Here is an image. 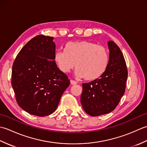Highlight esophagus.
I'll list each match as a JSON object with an SVG mask.
<instances>
[{
	"instance_id": "obj_1",
	"label": "esophagus",
	"mask_w": 147,
	"mask_h": 147,
	"mask_svg": "<svg viewBox=\"0 0 147 147\" xmlns=\"http://www.w3.org/2000/svg\"><path fill=\"white\" fill-rule=\"evenodd\" d=\"M70 82H71V85H76V84H77V82H76V81L73 80H71Z\"/></svg>"
}]
</instances>
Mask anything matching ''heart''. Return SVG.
<instances>
[{"label": "heart", "mask_w": 147, "mask_h": 147, "mask_svg": "<svg viewBox=\"0 0 147 147\" xmlns=\"http://www.w3.org/2000/svg\"><path fill=\"white\" fill-rule=\"evenodd\" d=\"M54 61L62 73H67L75 66L78 77L92 81L104 73L109 64V55L107 49L95 43L69 42L64 45V52H56Z\"/></svg>", "instance_id": "heart-1"}]
</instances>
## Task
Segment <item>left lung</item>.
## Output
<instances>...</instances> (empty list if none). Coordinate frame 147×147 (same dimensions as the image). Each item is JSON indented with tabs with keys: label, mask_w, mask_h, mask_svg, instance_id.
<instances>
[{
	"label": "left lung",
	"mask_w": 147,
	"mask_h": 147,
	"mask_svg": "<svg viewBox=\"0 0 147 147\" xmlns=\"http://www.w3.org/2000/svg\"><path fill=\"white\" fill-rule=\"evenodd\" d=\"M108 66L99 78L83 83L81 103L87 114L98 116L114 111L126 90L127 69L121 49L109 41Z\"/></svg>",
	"instance_id": "8db88e82"
}]
</instances>
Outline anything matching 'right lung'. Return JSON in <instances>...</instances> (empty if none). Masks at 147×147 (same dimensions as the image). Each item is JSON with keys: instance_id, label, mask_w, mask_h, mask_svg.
Returning <instances> with one entry per match:
<instances>
[{"instance_id": "right-lung-1", "label": "right lung", "mask_w": 147, "mask_h": 147, "mask_svg": "<svg viewBox=\"0 0 147 147\" xmlns=\"http://www.w3.org/2000/svg\"><path fill=\"white\" fill-rule=\"evenodd\" d=\"M53 39L43 35L35 36L21 49L12 65L11 85L18 105L40 117L55 111L70 84L54 60Z\"/></svg>"}]
</instances>
